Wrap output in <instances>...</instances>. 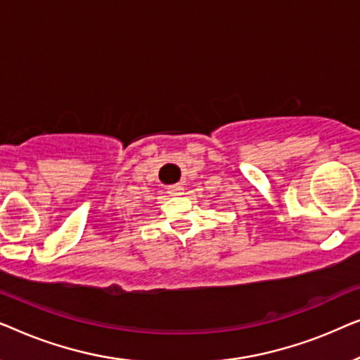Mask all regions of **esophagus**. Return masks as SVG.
Wrapping results in <instances>:
<instances>
[{
	"label": "esophagus",
	"mask_w": 360,
	"mask_h": 360,
	"mask_svg": "<svg viewBox=\"0 0 360 360\" xmlns=\"http://www.w3.org/2000/svg\"><path fill=\"white\" fill-rule=\"evenodd\" d=\"M181 190H184V186L181 185H170L169 188H167V193L170 196H175V195H180Z\"/></svg>",
	"instance_id": "1"
}]
</instances>
